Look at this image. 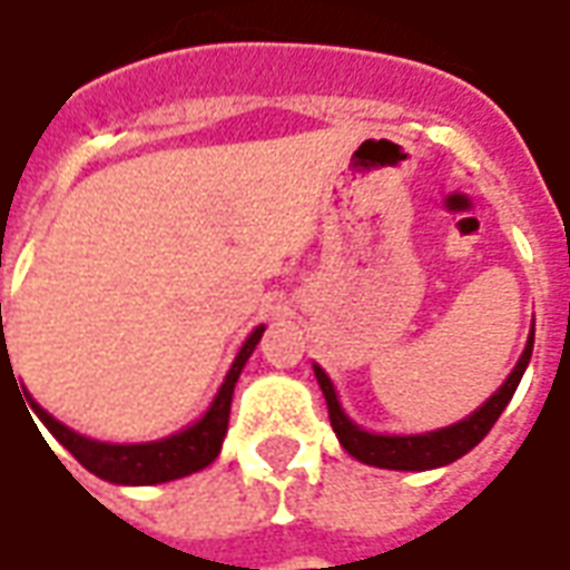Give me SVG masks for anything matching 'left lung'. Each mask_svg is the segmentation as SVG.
Returning <instances> with one entry per match:
<instances>
[{"instance_id": "obj_1", "label": "left lung", "mask_w": 570, "mask_h": 570, "mask_svg": "<svg viewBox=\"0 0 570 570\" xmlns=\"http://www.w3.org/2000/svg\"><path fill=\"white\" fill-rule=\"evenodd\" d=\"M534 352V333L528 336V345L521 352L519 364L509 373L507 382L493 392L475 413H469L460 423L448 425V429H438V432H425V435H373L367 429H361L352 423L342 410L336 389L326 376L324 370L314 364V376L321 382V392L326 397V410H330V425L340 438V444L345 451L352 453L354 460L367 465H380V469H401V472H425V469H438V465H448L453 460H460L463 453H469L481 438L488 435L493 423L500 420V413L507 410V404L515 395L524 367L531 361Z\"/></svg>"}]
</instances>
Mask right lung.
<instances>
[{
	"label": "right lung",
	"instance_id": "1",
	"mask_svg": "<svg viewBox=\"0 0 570 570\" xmlns=\"http://www.w3.org/2000/svg\"><path fill=\"white\" fill-rule=\"evenodd\" d=\"M262 333H265V326H256L249 333V340L244 342V348L234 357L218 395L213 397V404L200 420L190 423L188 429H181V432H175V435L160 438V441L107 444V441H91V438L67 429L42 407H36V416L55 435V441L63 444L98 479L114 481V484H163V481L185 479L190 472L206 469L222 451V441H225V432H228L234 385L240 380V370L249 361V354L256 352Z\"/></svg>",
	"mask_w": 570,
	"mask_h": 570
}]
</instances>
